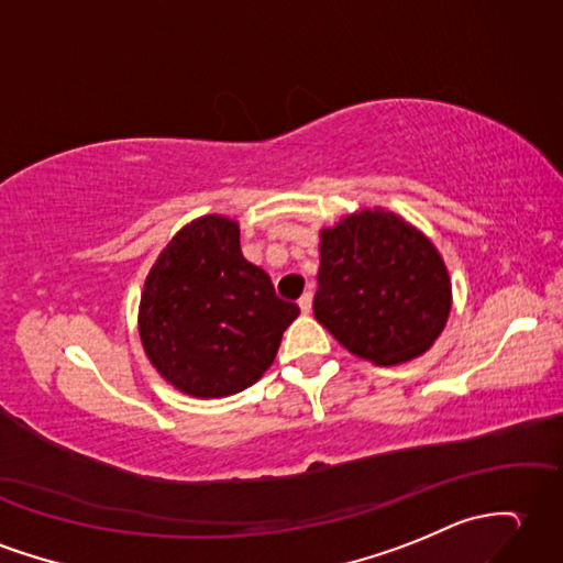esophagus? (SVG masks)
I'll return each mask as SVG.
<instances>
[{
    "instance_id": "obj_1",
    "label": "esophagus",
    "mask_w": 563,
    "mask_h": 563,
    "mask_svg": "<svg viewBox=\"0 0 563 563\" xmlns=\"http://www.w3.org/2000/svg\"><path fill=\"white\" fill-rule=\"evenodd\" d=\"M297 305H299V309H302V313H309L311 311V292H305L302 297H299Z\"/></svg>"
}]
</instances>
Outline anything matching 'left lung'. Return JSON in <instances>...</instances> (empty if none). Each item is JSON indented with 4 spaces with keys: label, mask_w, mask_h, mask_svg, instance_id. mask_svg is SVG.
I'll return each instance as SVG.
<instances>
[{
    "label": "left lung",
    "mask_w": 563,
    "mask_h": 563,
    "mask_svg": "<svg viewBox=\"0 0 563 563\" xmlns=\"http://www.w3.org/2000/svg\"><path fill=\"white\" fill-rule=\"evenodd\" d=\"M313 317L352 355L378 367L434 345L451 313V278L422 230L386 208H360L319 232Z\"/></svg>",
    "instance_id": "obj_1"
}]
</instances>
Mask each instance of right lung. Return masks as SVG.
<instances>
[{"mask_svg":"<svg viewBox=\"0 0 563 563\" xmlns=\"http://www.w3.org/2000/svg\"><path fill=\"white\" fill-rule=\"evenodd\" d=\"M299 313L240 250V222L211 213L187 222L143 283L139 335L169 386L225 398L256 384Z\"/></svg>","mask_w":563,"mask_h":563,"instance_id":"add662e5","label":"right lung"}]
</instances>
